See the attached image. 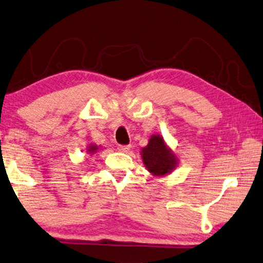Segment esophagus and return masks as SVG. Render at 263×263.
Here are the masks:
<instances>
[{
  "label": "esophagus",
  "mask_w": 263,
  "mask_h": 263,
  "mask_svg": "<svg viewBox=\"0 0 263 263\" xmlns=\"http://www.w3.org/2000/svg\"><path fill=\"white\" fill-rule=\"evenodd\" d=\"M121 153H128L130 150V145H119L118 148Z\"/></svg>",
  "instance_id": "esophagus-1"
}]
</instances>
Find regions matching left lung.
I'll return each mask as SVG.
<instances>
[{
  "mask_svg": "<svg viewBox=\"0 0 263 263\" xmlns=\"http://www.w3.org/2000/svg\"><path fill=\"white\" fill-rule=\"evenodd\" d=\"M141 157L144 166L155 177H164L178 165V158L160 134L152 135L147 147L142 148Z\"/></svg>",
  "mask_w": 263,
  "mask_h": 263,
  "instance_id": "left-lung-1",
  "label": "left lung"
}]
</instances>
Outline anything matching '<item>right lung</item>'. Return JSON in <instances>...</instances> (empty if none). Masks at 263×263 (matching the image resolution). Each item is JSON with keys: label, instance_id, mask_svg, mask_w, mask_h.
I'll use <instances>...</instances> for the list:
<instances>
[{"label": "right lung", "instance_id": "1", "mask_svg": "<svg viewBox=\"0 0 263 263\" xmlns=\"http://www.w3.org/2000/svg\"><path fill=\"white\" fill-rule=\"evenodd\" d=\"M100 149V147H98L97 144H89L88 147H87V150H86V152H87L88 154H94V153H97L98 150Z\"/></svg>", "mask_w": 263, "mask_h": 263}]
</instances>
